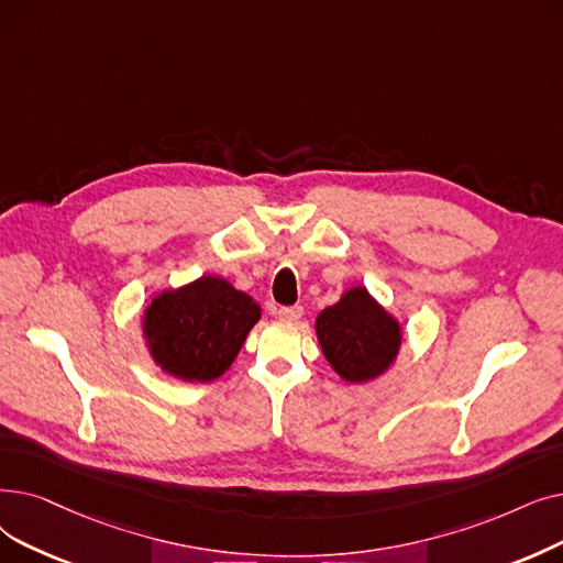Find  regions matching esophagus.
Masks as SVG:
<instances>
[{
    "label": "esophagus",
    "instance_id": "34e87169",
    "mask_svg": "<svg viewBox=\"0 0 563 563\" xmlns=\"http://www.w3.org/2000/svg\"><path fill=\"white\" fill-rule=\"evenodd\" d=\"M276 314H278V320H283V322H297L299 317L303 314V308L301 306H287V308H278Z\"/></svg>",
    "mask_w": 563,
    "mask_h": 563
}]
</instances>
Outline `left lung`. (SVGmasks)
Wrapping results in <instances>:
<instances>
[{
    "label": "left lung",
    "mask_w": 563,
    "mask_h": 563,
    "mask_svg": "<svg viewBox=\"0 0 563 563\" xmlns=\"http://www.w3.org/2000/svg\"><path fill=\"white\" fill-rule=\"evenodd\" d=\"M317 342L333 373L347 384H368L386 375L402 350V324L368 287L354 285L314 320Z\"/></svg>",
    "instance_id": "left-lung-1"
}]
</instances>
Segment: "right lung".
<instances>
[{
	"instance_id": "right-lung-1",
	"label": "right lung",
	"mask_w": 563,
	"mask_h": 563,
	"mask_svg": "<svg viewBox=\"0 0 563 563\" xmlns=\"http://www.w3.org/2000/svg\"><path fill=\"white\" fill-rule=\"evenodd\" d=\"M260 317V303L228 278L200 276L156 291L142 312V338L165 375L207 384L230 371Z\"/></svg>"
}]
</instances>
